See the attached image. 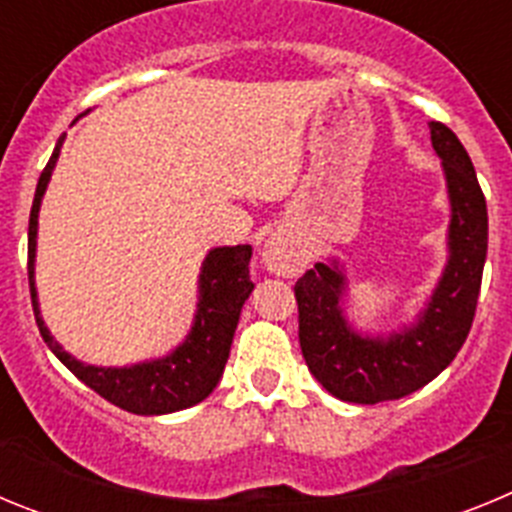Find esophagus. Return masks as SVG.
Returning a JSON list of instances; mask_svg holds the SVG:
<instances>
[{
  "label": "esophagus",
  "mask_w": 512,
  "mask_h": 512,
  "mask_svg": "<svg viewBox=\"0 0 512 512\" xmlns=\"http://www.w3.org/2000/svg\"><path fill=\"white\" fill-rule=\"evenodd\" d=\"M261 261H264V269L269 274H277V277L292 279L297 277L305 266V256H302V248L297 243H292L287 235L274 233L269 241L261 248Z\"/></svg>",
  "instance_id": "34e87169"
}]
</instances>
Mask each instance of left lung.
I'll return each mask as SVG.
<instances>
[{"label":"left lung","mask_w":512,"mask_h":512,"mask_svg":"<svg viewBox=\"0 0 512 512\" xmlns=\"http://www.w3.org/2000/svg\"><path fill=\"white\" fill-rule=\"evenodd\" d=\"M428 128L449 192V259L415 323L390 336L356 330L343 310L348 282L338 259L315 264L295 284L307 369L343 402L377 405L420 390L454 361L472 328L487 259V202L459 138L443 122Z\"/></svg>","instance_id":"1"}]
</instances>
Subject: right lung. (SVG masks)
Here are the masks:
<instances>
[{"instance_id":"obj_1","label":"right lung","mask_w":512,"mask_h":512,"mask_svg":"<svg viewBox=\"0 0 512 512\" xmlns=\"http://www.w3.org/2000/svg\"><path fill=\"white\" fill-rule=\"evenodd\" d=\"M63 138L66 135L58 138L51 161L40 174L33 210H30V228H27V279H30V297H33L40 336L66 369H71L81 382L117 408L135 415H166L192 408L205 400L223 377L230 343H233L238 318H241V307L253 292V282L248 277L251 246H223L207 253L202 261L200 282H197L200 297H197L194 323L187 338L171 354L130 366L84 364L69 351H63L61 343L51 336V330L40 315L38 289H35L38 212L58 156H61Z\"/></svg>"}]
</instances>
